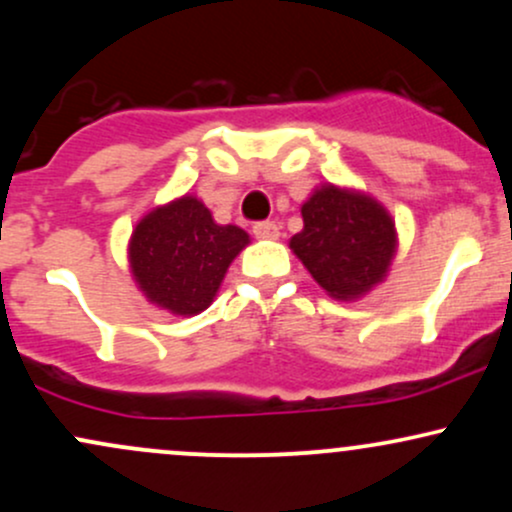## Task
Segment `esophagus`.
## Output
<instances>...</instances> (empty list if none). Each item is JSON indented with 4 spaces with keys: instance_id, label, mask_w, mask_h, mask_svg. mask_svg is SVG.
<instances>
[{
    "instance_id": "1",
    "label": "esophagus",
    "mask_w": 512,
    "mask_h": 512,
    "mask_svg": "<svg viewBox=\"0 0 512 512\" xmlns=\"http://www.w3.org/2000/svg\"><path fill=\"white\" fill-rule=\"evenodd\" d=\"M252 233L260 240H279V226L274 221H260L252 226Z\"/></svg>"
}]
</instances>
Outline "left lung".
Segmentation results:
<instances>
[{
	"label": "left lung",
	"instance_id": "8db88e82",
	"mask_svg": "<svg viewBox=\"0 0 512 512\" xmlns=\"http://www.w3.org/2000/svg\"><path fill=\"white\" fill-rule=\"evenodd\" d=\"M303 231L289 248L337 301H356L385 281L397 255V228L375 197L332 182L303 202Z\"/></svg>",
	"mask_w": 512,
	"mask_h": 512
}]
</instances>
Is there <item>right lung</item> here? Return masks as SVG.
<instances>
[{"label": "right lung", "mask_w": 512, "mask_h": 512, "mask_svg": "<svg viewBox=\"0 0 512 512\" xmlns=\"http://www.w3.org/2000/svg\"><path fill=\"white\" fill-rule=\"evenodd\" d=\"M250 236L214 221L195 195H182L144 214L134 226L127 260L139 291L156 308L192 317L214 303L221 281Z\"/></svg>", "instance_id": "add662e5"}]
</instances>
